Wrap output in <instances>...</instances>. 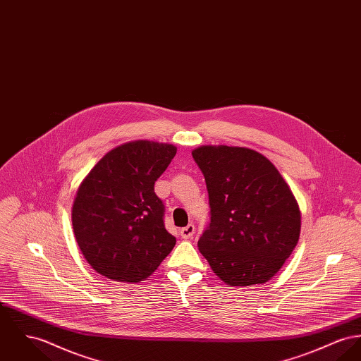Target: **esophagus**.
Returning a JSON list of instances; mask_svg holds the SVG:
<instances>
[{
  "label": "esophagus",
  "instance_id": "esophagus-1",
  "mask_svg": "<svg viewBox=\"0 0 361 361\" xmlns=\"http://www.w3.org/2000/svg\"><path fill=\"white\" fill-rule=\"evenodd\" d=\"M194 233H195V227H194L192 223H190V224H188L186 227H183L180 230V237L183 240H189V238H192V235H194Z\"/></svg>",
  "mask_w": 361,
  "mask_h": 361
}]
</instances>
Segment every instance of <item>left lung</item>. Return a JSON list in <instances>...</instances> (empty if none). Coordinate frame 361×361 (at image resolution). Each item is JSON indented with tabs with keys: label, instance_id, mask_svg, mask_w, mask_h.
Listing matches in <instances>:
<instances>
[{
	"label": "left lung",
	"instance_id": "1",
	"mask_svg": "<svg viewBox=\"0 0 361 361\" xmlns=\"http://www.w3.org/2000/svg\"><path fill=\"white\" fill-rule=\"evenodd\" d=\"M192 154L205 178L211 208L200 252L230 286L265 283L300 237L301 214L288 183L252 149L201 146Z\"/></svg>",
	"mask_w": 361,
	"mask_h": 361
}]
</instances>
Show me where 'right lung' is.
<instances>
[{
  "label": "right lung",
  "mask_w": 361,
  "mask_h": 361,
  "mask_svg": "<svg viewBox=\"0 0 361 361\" xmlns=\"http://www.w3.org/2000/svg\"><path fill=\"white\" fill-rule=\"evenodd\" d=\"M176 154L169 144L135 141L106 153L79 186L73 234L87 263L102 276L140 282L152 275L176 240L164 226L154 182Z\"/></svg>",
  "instance_id": "obj_1"
}]
</instances>
